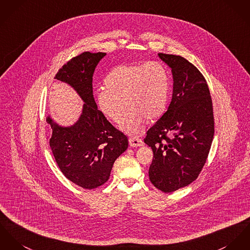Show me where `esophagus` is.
Wrapping results in <instances>:
<instances>
[{
    "label": "esophagus",
    "mask_w": 250,
    "mask_h": 250,
    "mask_svg": "<svg viewBox=\"0 0 250 250\" xmlns=\"http://www.w3.org/2000/svg\"><path fill=\"white\" fill-rule=\"evenodd\" d=\"M128 142H129V146L131 147H137V146H142L144 145V142L137 138V137H132V138H129L128 139Z\"/></svg>",
    "instance_id": "34e87169"
}]
</instances>
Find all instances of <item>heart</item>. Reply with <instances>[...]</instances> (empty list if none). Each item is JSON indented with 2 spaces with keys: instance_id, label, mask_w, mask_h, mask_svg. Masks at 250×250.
<instances>
[{
  "instance_id": "b5f03b06",
  "label": "heart",
  "mask_w": 250,
  "mask_h": 250,
  "mask_svg": "<svg viewBox=\"0 0 250 250\" xmlns=\"http://www.w3.org/2000/svg\"><path fill=\"white\" fill-rule=\"evenodd\" d=\"M106 87H99L95 93L100 111L108 120L120 123L127 114L121 128L136 134L143 128L146 119L154 120L166 109L169 77L166 66L157 61L146 63L122 64L105 79Z\"/></svg>"
}]
</instances>
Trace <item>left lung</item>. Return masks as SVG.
<instances>
[{
  "label": "left lung",
  "instance_id": "8db88e82",
  "mask_svg": "<svg viewBox=\"0 0 250 250\" xmlns=\"http://www.w3.org/2000/svg\"><path fill=\"white\" fill-rule=\"evenodd\" d=\"M158 56L171 68L172 99L144 141L154 154L150 182L170 193L191 184L202 171L211 146L214 116L209 88L198 68L182 56Z\"/></svg>",
  "mask_w": 250,
  "mask_h": 250
}]
</instances>
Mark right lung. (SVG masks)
<instances>
[{"label": "right lung", "instance_id": "1", "mask_svg": "<svg viewBox=\"0 0 250 250\" xmlns=\"http://www.w3.org/2000/svg\"><path fill=\"white\" fill-rule=\"evenodd\" d=\"M106 54L83 52L68 61L55 76L72 86L83 101L82 114L71 126H61L50 116V148L62 174L85 189L104 185L116 159L128 146L127 137L115 128L98 109L92 77L97 64Z\"/></svg>", "mask_w": 250, "mask_h": 250}]
</instances>
